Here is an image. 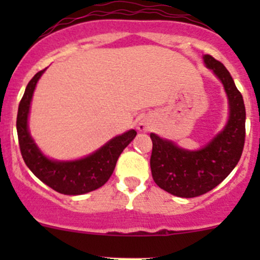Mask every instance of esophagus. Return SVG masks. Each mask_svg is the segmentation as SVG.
<instances>
[{
    "mask_svg": "<svg viewBox=\"0 0 260 260\" xmlns=\"http://www.w3.org/2000/svg\"><path fill=\"white\" fill-rule=\"evenodd\" d=\"M138 129H140L141 132H147V131L149 129V124L146 120H141V122L138 123Z\"/></svg>",
    "mask_w": 260,
    "mask_h": 260,
    "instance_id": "obj_1",
    "label": "esophagus"
}]
</instances>
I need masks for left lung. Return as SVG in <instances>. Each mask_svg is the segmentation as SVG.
<instances>
[{"instance_id": "8db88e82", "label": "left lung", "mask_w": 260, "mask_h": 260, "mask_svg": "<svg viewBox=\"0 0 260 260\" xmlns=\"http://www.w3.org/2000/svg\"><path fill=\"white\" fill-rule=\"evenodd\" d=\"M204 62L221 80L229 101V119L224 129L204 148L187 151L151 133V171L153 181L179 198L209 192L228 177L239 162L245 141V106L226 68L211 55Z\"/></svg>"}]
</instances>
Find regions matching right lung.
I'll list each match as a JSON object with an SVG mask.
<instances>
[{
    "instance_id": "add662e5",
    "label": "right lung",
    "mask_w": 260,
    "mask_h": 260,
    "mask_svg": "<svg viewBox=\"0 0 260 260\" xmlns=\"http://www.w3.org/2000/svg\"><path fill=\"white\" fill-rule=\"evenodd\" d=\"M45 70L36 73L35 77L28 81L18 106L16 128L21 154L26 166L32 171V174L52 190L64 195H81L90 192L109 180L114 171L118 157L132 142L137 132L131 129L117 136L94 153L75 161H54L44 156L31 138L27 128V118L36 83Z\"/></svg>"
}]
</instances>
